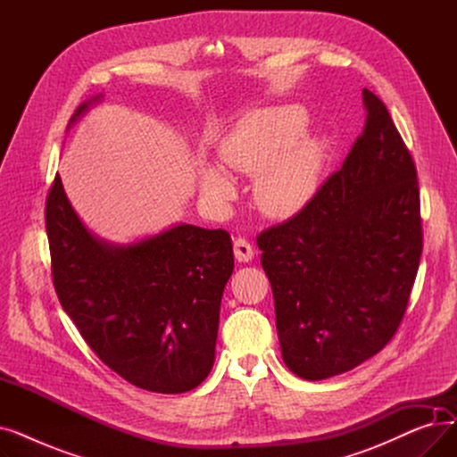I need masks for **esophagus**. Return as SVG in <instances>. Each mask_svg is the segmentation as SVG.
Here are the masks:
<instances>
[{
  "label": "esophagus",
  "instance_id": "esophagus-1",
  "mask_svg": "<svg viewBox=\"0 0 457 457\" xmlns=\"http://www.w3.org/2000/svg\"><path fill=\"white\" fill-rule=\"evenodd\" d=\"M233 252H235V259L241 261V262H248V261L253 259V248H252V245L246 241V238H243V237L235 238Z\"/></svg>",
  "mask_w": 457,
  "mask_h": 457
}]
</instances>
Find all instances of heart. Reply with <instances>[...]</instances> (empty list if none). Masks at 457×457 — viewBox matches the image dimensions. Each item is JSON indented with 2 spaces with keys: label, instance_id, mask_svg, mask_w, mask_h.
I'll return each mask as SVG.
<instances>
[{
  "label": "heart",
  "instance_id": "1",
  "mask_svg": "<svg viewBox=\"0 0 457 457\" xmlns=\"http://www.w3.org/2000/svg\"><path fill=\"white\" fill-rule=\"evenodd\" d=\"M307 112L298 105H281L250 116L220 144L226 168L255 178V200L261 211L287 219L313 198L324 164V142L303 137ZM202 195L212 204H228L235 185L220 166L202 162L198 168Z\"/></svg>",
  "mask_w": 457,
  "mask_h": 457
}]
</instances>
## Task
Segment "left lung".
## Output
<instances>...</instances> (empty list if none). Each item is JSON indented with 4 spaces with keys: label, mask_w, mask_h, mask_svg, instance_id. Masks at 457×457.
Here are the masks:
<instances>
[{
    "label": "left lung",
    "mask_w": 457,
    "mask_h": 457,
    "mask_svg": "<svg viewBox=\"0 0 457 457\" xmlns=\"http://www.w3.org/2000/svg\"><path fill=\"white\" fill-rule=\"evenodd\" d=\"M341 170L257 237L285 365L303 379L352 370L396 333L422 253L413 157L378 96Z\"/></svg>",
    "instance_id": "8db88e82"
}]
</instances>
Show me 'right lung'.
Here are the masks:
<instances>
[{
  "label": "right lung",
  "instance_id": "add662e5",
  "mask_svg": "<svg viewBox=\"0 0 457 457\" xmlns=\"http://www.w3.org/2000/svg\"><path fill=\"white\" fill-rule=\"evenodd\" d=\"M100 98L79 105L70 124ZM46 231L55 293L92 352L135 387H198L214 363L233 272L229 233L178 224L137 243H105L83 226L59 174L46 198Z\"/></svg>",
  "mask_w": 457,
  "mask_h": 457
}]
</instances>
